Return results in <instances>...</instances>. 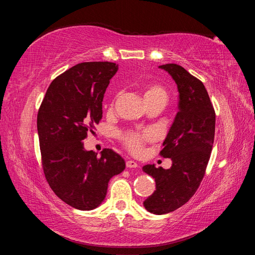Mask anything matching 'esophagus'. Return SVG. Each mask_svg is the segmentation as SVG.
I'll use <instances>...</instances> for the list:
<instances>
[{
  "mask_svg": "<svg viewBox=\"0 0 255 255\" xmlns=\"http://www.w3.org/2000/svg\"><path fill=\"white\" fill-rule=\"evenodd\" d=\"M127 167L128 168H138L139 166H138V164L134 160H128L127 161Z\"/></svg>",
  "mask_w": 255,
  "mask_h": 255,
  "instance_id": "esophagus-1",
  "label": "esophagus"
}]
</instances>
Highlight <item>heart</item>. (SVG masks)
<instances>
[{
	"mask_svg": "<svg viewBox=\"0 0 255 255\" xmlns=\"http://www.w3.org/2000/svg\"><path fill=\"white\" fill-rule=\"evenodd\" d=\"M155 97H163L166 99V92L158 85H151L144 90V99H151ZM154 139V133L151 130H143L141 133L128 132L123 135L122 140L127 149L133 154H139L142 150L144 142Z\"/></svg>",
	"mask_w": 255,
	"mask_h": 255,
	"instance_id": "1",
	"label": "heart"
}]
</instances>
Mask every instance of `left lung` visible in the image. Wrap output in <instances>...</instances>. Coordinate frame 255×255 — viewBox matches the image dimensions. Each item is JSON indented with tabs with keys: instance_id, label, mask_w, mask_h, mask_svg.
Masks as SVG:
<instances>
[{
	"instance_id": "8db88e82",
	"label": "left lung",
	"mask_w": 255,
	"mask_h": 255,
	"mask_svg": "<svg viewBox=\"0 0 255 255\" xmlns=\"http://www.w3.org/2000/svg\"><path fill=\"white\" fill-rule=\"evenodd\" d=\"M171 76L179 91V104L160 155L171 158L169 169L145 165L142 171L155 180L156 189L144 200L148 212H173L195 195L201 183L215 137L216 116L203 83L176 64L158 67Z\"/></svg>"
}]
</instances>
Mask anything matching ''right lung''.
Masks as SVG:
<instances>
[{
  "mask_svg": "<svg viewBox=\"0 0 255 255\" xmlns=\"http://www.w3.org/2000/svg\"><path fill=\"white\" fill-rule=\"evenodd\" d=\"M118 66L109 61L82 63L49 86L37 116L42 167L55 195L70 206L91 211L106 197L109 182L126 161L112 149L97 156L83 140L102 118V102Z\"/></svg>",
  "mask_w": 255,
  "mask_h": 255,
  "instance_id": "obj_1",
  "label": "right lung"
}]
</instances>
